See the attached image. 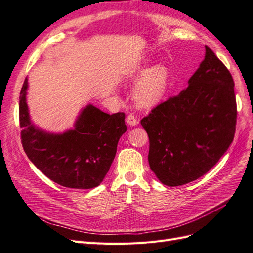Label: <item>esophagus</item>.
Masks as SVG:
<instances>
[{
	"label": "esophagus",
	"instance_id": "obj_1",
	"mask_svg": "<svg viewBox=\"0 0 253 253\" xmlns=\"http://www.w3.org/2000/svg\"><path fill=\"white\" fill-rule=\"evenodd\" d=\"M126 122H127V124L130 125V126L138 125V123H139L138 119H136V117H135V115H133V114H129L128 117L126 118Z\"/></svg>",
	"mask_w": 253,
	"mask_h": 253
}]
</instances>
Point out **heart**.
I'll use <instances>...</instances> for the list:
<instances>
[{
    "mask_svg": "<svg viewBox=\"0 0 253 253\" xmlns=\"http://www.w3.org/2000/svg\"><path fill=\"white\" fill-rule=\"evenodd\" d=\"M129 77H140L135 85L133 97L141 107L149 108L158 105L167 94L169 84V72L164 66H154L147 69L138 64L127 71Z\"/></svg>",
    "mask_w": 253,
    "mask_h": 253,
    "instance_id": "b5f03b06",
    "label": "heart"
}]
</instances>
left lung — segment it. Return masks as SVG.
Wrapping results in <instances>:
<instances>
[{
  "instance_id": "1",
  "label": "left lung",
  "mask_w": 253,
  "mask_h": 253,
  "mask_svg": "<svg viewBox=\"0 0 253 253\" xmlns=\"http://www.w3.org/2000/svg\"><path fill=\"white\" fill-rule=\"evenodd\" d=\"M236 115L233 78L206 46L189 86L141 121L149 138L150 169L168 186L204 176L232 143Z\"/></svg>"
}]
</instances>
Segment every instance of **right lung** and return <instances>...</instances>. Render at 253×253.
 Instances as JSON below:
<instances>
[{
    "instance_id": "1",
    "label": "right lung",
    "mask_w": 253,
    "mask_h": 253,
    "mask_svg": "<svg viewBox=\"0 0 253 253\" xmlns=\"http://www.w3.org/2000/svg\"><path fill=\"white\" fill-rule=\"evenodd\" d=\"M28 83L20 92L21 140L28 159L47 178L71 189L88 190L102 183L125 133V113L108 114L85 106L73 129L62 133L42 130L31 120L26 103Z\"/></svg>"
}]
</instances>
